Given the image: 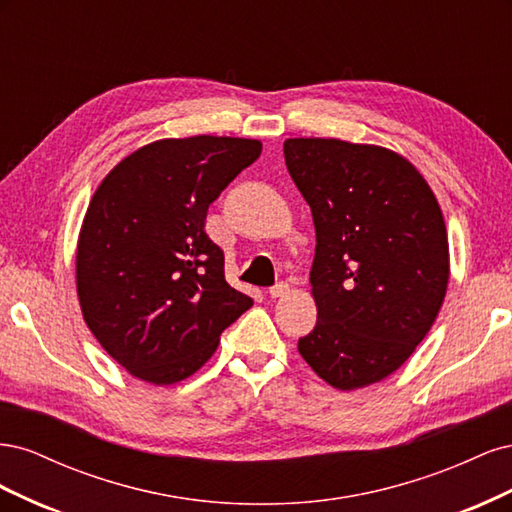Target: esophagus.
<instances>
[{"label": "esophagus", "mask_w": 512, "mask_h": 512, "mask_svg": "<svg viewBox=\"0 0 512 512\" xmlns=\"http://www.w3.org/2000/svg\"><path fill=\"white\" fill-rule=\"evenodd\" d=\"M288 292H290V286L282 282V284H277L269 290V297L271 299H284V297H288Z\"/></svg>", "instance_id": "obj_1"}]
</instances>
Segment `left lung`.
I'll return each mask as SVG.
<instances>
[{
	"instance_id": "left-lung-1",
	"label": "left lung",
	"mask_w": 512,
	"mask_h": 512,
	"mask_svg": "<svg viewBox=\"0 0 512 512\" xmlns=\"http://www.w3.org/2000/svg\"><path fill=\"white\" fill-rule=\"evenodd\" d=\"M284 158L316 226L318 320L299 354L333 389H363L404 365L440 312L451 275L442 209L393 149L286 138Z\"/></svg>"
}]
</instances>
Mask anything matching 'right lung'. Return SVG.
<instances>
[{"label": "right lung", "instance_id": "add662e5", "mask_svg": "<svg viewBox=\"0 0 512 512\" xmlns=\"http://www.w3.org/2000/svg\"><path fill=\"white\" fill-rule=\"evenodd\" d=\"M260 151L256 138H162L123 158L91 196L76 294L89 331L130 376L156 386L190 378L252 307L226 284L205 218Z\"/></svg>", "mask_w": 512, "mask_h": 512}]
</instances>
